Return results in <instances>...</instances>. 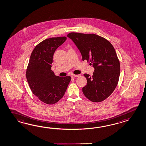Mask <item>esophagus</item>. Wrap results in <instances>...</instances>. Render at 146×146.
Returning <instances> with one entry per match:
<instances>
[{"instance_id": "1", "label": "esophagus", "mask_w": 146, "mask_h": 146, "mask_svg": "<svg viewBox=\"0 0 146 146\" xmlns=\"http://www.w3.org/2000/svg\"><path fill=\"white\" fill-rule=\"evenodd\" d=\"M78 76H79V75H71L72 78H77Z\"/></svg>"}]
</instances>
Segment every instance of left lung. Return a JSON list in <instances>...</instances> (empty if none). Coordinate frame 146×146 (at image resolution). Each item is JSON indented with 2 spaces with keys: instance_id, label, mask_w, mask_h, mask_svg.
Masks as SVG:
<instances>
[{
  "instance_id": "obj_1",
  "label": "left lung",
  "mask_w": 146,
  "mask_h": 146,
  "mask_svg": "<svg viewBox=\"0 0 146 146\" xmlns=\"http://www.w3.org/2000/svg\"><path fill=\"white\" fill-rule=\"evenodd\" d=\"M67 36L80 51L82 60L89 61L95 69L92 76L84 74L87 81L82 89L84 95L94 102L104 101L115 89L119 79L120 64L113 46L94 34L70 33Z\"/></svg>"
}]
</instances>
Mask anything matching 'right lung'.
<instances>
[{
  "label": "right lung",
  "instance_id": "1",
  "mask_svg": "<svg viewBox=\"0 0 146 146\" xmlns=\"http://www.w3.org/2000/svg\"><path fill=\"white\" fill-rule=\"evenodd\" d=\"M66 39L64 36L46 39L36 46L30 57L27 80L33 94L46 104L59 101L71 80L69 76H56L51 69L55 51Z\"/></svg>",
  "mask_w": 146,
  "mask_h": 146
}]
</instances>
